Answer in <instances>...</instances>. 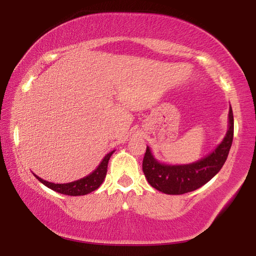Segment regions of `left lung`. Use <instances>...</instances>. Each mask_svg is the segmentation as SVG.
I'll return each mask as SVG.
<instances>
[{"mask_svg":"<svg viewBox=\"0 0 256 256\" xmlns=\"http://www.w3.org/2000/svg\"><path fill=\"white\" fill-rule=\"evenodd\" d=\"M234 138V115L229 107V125L226 136L214 151L196 162L188 164H164L157 162L146 146L142 170L146 180L156 190L180 196L196 190L218 174L228 157Z\"/></svg>","mask_w":256,"mask_h":256,"instance_id":"obj_1","label":"left lung"}]
</instances>
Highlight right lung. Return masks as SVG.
Wrapping results in <instances>:
<instances>
[{"label":"right lung","mask_w":256,"mask_h":256,"mask_svg":"<svg viewBox=\"0 0 256 256\" xmlns=\"http://www.w3.org/2000/svg\"><path fill=\"white\" fill-rule=\"evenodd\" d=\"M114 154V151H110V154L105 156V158L102 159V162L99 164V166L94 170L92 174L84 177V178L78 180L74 182H71V183L66 184H55L50 183V182L44 180L40 177H38L36 174H34L36 178L42 182V184L47 188L55 190V192H58L60 194H66V196H86L90 192H94V190H97L99 186L105 180L106 172H107V166H108V160H110V156Z\"/></svg>","instance_id":"add662e5"}]
</instances>
